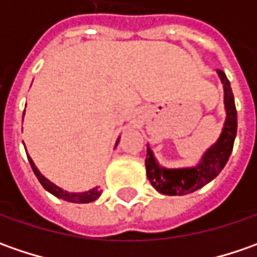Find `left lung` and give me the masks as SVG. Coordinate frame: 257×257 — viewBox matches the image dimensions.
I'll list each match as a JSON object with an SVG mask.
<instances>
[{
	"instance_id": "8db88e82",
	"label": "left lung",
	"mask_w": 257,
	"mask_h": 257,
	"mask_svg": "<svg viewBox=\"0 0 257 257\" xmlns=\"http://www.w3.org/2000/svg\"><path fill=\"white\" fill-rule=\"evenodd\" d=\"M217 74L220 77L224 90L226 121L223 125L220 137L210 149L206 150L199 164L186 169H166L157 163L153 152L147 146V157H146L147 179L150 180L154 189L162 194L183 196L199 190L200 187L212 182L222 172L232 154L233 143L237 132V113H236L232 87L227 77L222 70H217Z\"/></svg>"
}]
</instances>
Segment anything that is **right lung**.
Returning a JSON list of instances; mask_svg holds the SVG:
<instances>
[{
    "label": "right lung",
    "instance_id": "right-lung-1",
    "mask_svg": "<svg viewBox=\"0 0 257 257\" xmlns=\"http://www.w3.org/2000/svg\"><path fill=\"white\" fill-rule=\"evenodd\" d=\"M118 140L120 139H117V143L115 146L118 144ZM28 162L31 164V169H33V172L37 176V179H38V182L43 184V187H44L47 192H50L51 194H54L55 197H58V199H63V200H67V202H71V203H90L94 202V200H97L98 197H100V194H101V190H100V187L97 186V187H94L91 190H87V192L83 193H70V192H65L63 190L61 187H58V186H55L54 183H51L48 179H45L44 176L40 173V170L35 167L34 162L31 160V157L28 156Z\"/></svg>",
    "mask_w": 257,
    "mask_h": 257
}]
</instances>
